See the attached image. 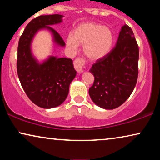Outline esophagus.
Here are the masks:
<instances>
[{"label":"esophagus","mask_w":160,"mask_h":160,"mask_svg":"<svg viewBox=\"0 0 160 160\" xmlns=\"http://www.w3.org/2000/svg\"><path fill=\"white\" fill-rule=\"evenodd\" d=\"M84 64H85L84 60L83 58H77L73 62L74 68H75L76 71L80 72V73H82L83 71V68H84Z\"/></svg>","instance_id":"obj_1"}]
</instances>
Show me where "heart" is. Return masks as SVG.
Wrapping results in <instances>:
<instances>
[{"mask_svg":"<svg viewBox=\"0 0 160 160\" xmlns=\"http://www.w3.org/2000/svg\"><path fill=\"white\" fill-rule=\"evenodd\" d=\"M113 43V35L110 28L95 22L78 25L73 30L72 36L67 38V44L72 49H76L78 44H84V54L92 60L107 55Z\"/></svg>","mask_w":160,"mask_h":160,"instance_id":"obj_1","label":"heart"}]
</instances>
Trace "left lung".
<instances>
[{
  "label": "left lung",
  "instance_id": "left-lung-1",
  "mask_svg": "<svg viewBox=\"0 0 160 160\" xmlns=\"http://www.w3.org/2000/svg\"><path fill=\"white\" fill-rule=\"evenodd\" d=\"M139 49L131 28L124 25L117 44L89 70L95 80L89 94L100 108L113 109L132 94L138 76Z\"/></svg>",
  "mask_w": 160,
  "mask_h": 160
}]
</instances>
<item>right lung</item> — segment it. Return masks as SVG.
<instances>
[{"mask_svg":"<svg viewBox=\"0 0 160 160\" xmlns=\"http://www.w3.org/2000/svg\"><path fill=\"white\" fill-rule=\"evenodd\" d=\"M62 17L41 15L32 19L19 40L17 70L19 82L29 99L43 108H54L65 101L76 71L71 59L65 58L50 57L39 64L32 55L30 43L38 30L47 28L53 34L54 42L64 47L65 43L60 35L48 26L61 22Z\"/></svg>","mask_w":160,"mask_h":160,"instance_id":"add662e5","label":"right lung"}]
</instances>
